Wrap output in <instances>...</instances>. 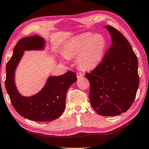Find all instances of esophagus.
I'll return each instance as SVG.
<instances>
[{
    "label": "esophagus",
    "instance_id": "obj_1",
    "mask_svg": "<svg viewBox=\"0 0 149 149\" xmlns=\"http://www.w3.org/2000/svg\"><path fill=\"white\" fill-rule=\"evenodd\" d=\"M83 76H84V75H83V74L82 73V72H77V77L78 78H81V77H82Z\"/></svg>",
    "mask_w": 149,
    "mask_h": 149
}]
</instances>
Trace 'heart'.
I'll return each mask as SVG.
<instances>
[{"instance_id": "heart-1", "label": "heart", "mask_w": 149, "mask_h": 149, "mask_svg": "<svg viewBox=\"0 0 149 149\" xmlns=\"http://www.w3.org/2000/svg\"><path fill=\"white\" fill-rule=\"evenodd\" d=\"M107 48V41L100 33L86 32L67 41L63 48L65 60L77 56V63L80 68L94 69L102 61Z\"/></svg>"}]
</instances>
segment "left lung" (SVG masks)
<instances>
[{
    "label": "left lung",
    "instance_id": "1",
    "mask_svg": "<svg viewBox=\"0 0 149 149\" xmlns=\"http://www.w3.org/2000/svg\"><path fill=\"white\" fill-rule=\"evenodd\" d=\"M112 44L102 60L86 77L90 83L89 100L100 116H115L130 108L139 87L138 61L130 43L115 28L104 26Z\"/></svg>",
    "mask_w": 149,
    "mask_h": 149
}]
</instances>
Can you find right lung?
<instances>
[{
	"mask_svg": "<svg viewBox=\"0 0 149 149\" xmlns=\"http://www.w3.org/2000/svg\"><path fill=\"white\" fill-rule=\"evenodd\" d=\"M45 41L37 35L19 40L14 47L13 55L6 65L5 86L13 108L28 119L35 121H51L60 117L65 106L67 92L77 81L75 72L68 71L58 77H50L41 91L33 96L25 97L17 89L14 75L24 50L43 49Z\"/></svg>",
	"mask_w": 149,
	"mask_h": 149,
	"instance_id": "1",
	"label": "right lung"
}]
</instances>
